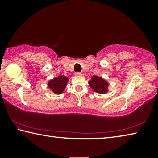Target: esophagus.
Returning a JSON list of instances; mask_svg holds the SVG:
<instances>
[{
  "label": "esophagus",
  "mask_w": 158,
  "mask_h": 158,
  "mask_svg": "<svg viewBox=\"0 0 158 158\" xmlns=\"http://www.w3.org/2000/svg\"><path fill=\"white\" fill-rule=\"evenodd\" d=\"M75 75L80 76V77H84V74L83 73H75Z\"/></svg>",
  "instance_id": "esophagus-1"
}]
</instances>
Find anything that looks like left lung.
<instances>
[{
    "instance_id": "8db88e82",
    "label": "left lung",
    "mask_w": 158,
    "mask_h": 158,
    "mask_svg": "<svg viewBox=\"0 0 158 158\" xmlns=\"http://www.w3.org/2000/svg\"><path fill=\"white\" fill-rule=\"evenodd\" d=\"M89 84L93 90L100 94H105L109 92V82L102 77L93 75L89 81Z\"/></svg>"
}]
</instances>
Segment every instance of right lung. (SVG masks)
Returning <instances> with one entry per match:
<instances>
[{
	"mask_svg": "<svg viewBox=\"0 0 158 158\" xmlns=\"http://www.w3.org/2000/svg\"><path fill=\"white\" fill-rule=\"evenodd\" d=\"M68 77L64 75H59L48 81L47 85L52 91L56 95H60L65 90L68 85Z\"/></svg>",
	"mask_w": 158,
	"mask_h": 158,
	"instance_id": "obj_1",
	"label": "right lung"
}]
</instances>
